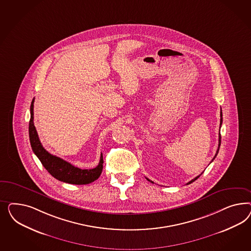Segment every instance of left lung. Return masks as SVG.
<instances>
[{
  "mask_svg": "<svg viewBox=\"0 0 251 251\" xmlns=\"http://www.w3.org/2000/svg\"><path fill=\"white\" fill-rule=\"evenodd\" d=\"M220 117H221V119H220V128H221V125H222V123H223V114H222V109H221ZM220 145H221V133H220V130H219V142H218V149H217V151H216V153H215V155H214V157H213V160H212V161H213V159H214V158H215V157H216V155H217V153H218V152H219V148H220ZM201 174H202V173H201ZM201 175H199V176H196V177H195V178H193V179H191V180H190V182L187 183V185H189V184H190V183L194 182V181H195V180H196V179H197L198 177H200V176H201ZM146 179H147V180H148V181H150V182L153 183V182H152V181H151V180H150V179H148V178H147V177H146Z\"/></svg>",
  "mask_w": 251,
  "mask_h": 251,
  "instance_id": "left-lung-1",
  "label": "left lung"
}]
</instances>
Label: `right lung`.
<instances>
[{"mask_svg":"<svg viewBox=\"0 0 251 251\" xmlns=\"http://www.w3.org/2000/svg\"><path fill=\"white\" fill-rule=\"evenodd\" d=\"M34 101L35 99L32 100L30 106L29 140L33 152L38 156L47 171L56 179L69 184L85 185L97 180L103 170L104 161L102 153L98 167L93 169H81L46 151L39 141L37 129L34 125Z\"/></svg>","mask_w":251,"mask_h":251,"instance_id":"right-lung-1","label":"right lung"}]
</instances>
